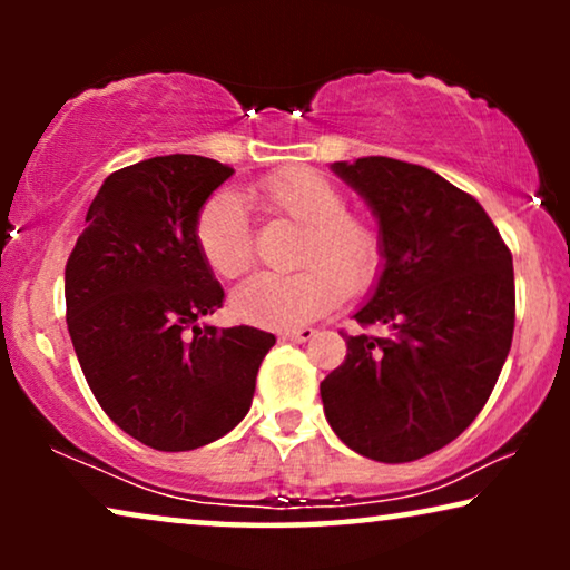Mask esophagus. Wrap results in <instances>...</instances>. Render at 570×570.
I'll return each mask as SVG.
<instances>
[{
  "label": "esophagus",
  "instance_id": "1",
  "mask_svg": "<svg viewBox=\"0 0 570 570\" xmlns=\"http://www.w3.org/2000/svg\"><path fill=\"white\" fill-rule=\"evenodd\" d=\"M279 337L287 340V342H311L316 337V330H311V326H301V330L279 332Z\"/></svg>",
  "mask_w": 570,
  "mask_h": 570
}]
</instances>
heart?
Instances as JSON below:
<instances>
[{
    "label": "heart",
    "mask_w": 570,
    "mask_h": 570,
    "mask_svg": "<svg viewBox=\"0 0 570 570\" xmlns=\"http://www.w3.org/2000/svg\"><path fill=\"white\" fill-rule=\"evenodd\" d=\"M256 197L275 217L306 228L295 275H256L236 287L230 308L240 322L298 326L337 308L350 293H365L384 269V238L368 217L347 213V199L311 168L279 170L256 184ZM202 262L223 279L254 264V230L236 191L209 194L194 217Z\"/></svg>",
    "instance_id": "1"
}]
</instances>
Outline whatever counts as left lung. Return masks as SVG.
Here are the masks:
<instances>
[{
	"label": "left lung",
	"instance_id": "1",
	"mask_svg": "<svg viewBox=\"0 0 570 570\" xmlns=\"http://www.w3.org/2000/svg\"><path fill=\"white\" fill-rule=\"evenodd\" d=\"M334 174L368 202L384 269L345 363L322 381L342 443L386 464L415 462L466 431L511 350L517 293L501 233L470 194L415 163L357 158Z\"/></svg>",
	"mask_w": 570,
	"mask_h": 570
}]
</instances>
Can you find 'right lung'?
I'll use <instances>...</instances> for the list:
<instances>
[{
    "label": "right lung",
    "instance_id": "obj_1",
    "mask_svg": "<svg viewBox=\"0 0 570 570\" xmlns=\"http://www.w3.org/2000/svg\"><path fill=\"white\" fill-rule=\"evenodd\" d=\"M233 176L202 155H158L114 170L67 259V326L108 417L158 451H191L252 407L275 334L199 326L223 287L194 244V217Z\"/></svg>",
    "mask_w": 570,
    "mask_h": 570
}]
</instances>
